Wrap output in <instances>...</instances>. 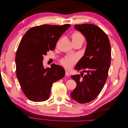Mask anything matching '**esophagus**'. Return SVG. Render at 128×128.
<instances>
[{
  "label": "esophagus",
  "instance_id": "obj_1",
  "mask_svg": "<svg viewBox=\"0 0 128 128\" xmlns=\"http://www.w3.org/2000/svg\"><path fill=\"white\" fill-rule=\"evenodd\" d=\"M65 75H66V76H69V74L68 71H66Z\"/></svg>",
  "mask_w": 128,
  "mask_h": 128
}]
</instances>
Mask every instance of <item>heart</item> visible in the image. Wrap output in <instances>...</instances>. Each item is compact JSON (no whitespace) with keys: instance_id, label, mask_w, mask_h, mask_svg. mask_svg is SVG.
<instances>
[{"instance_id":"heart-1","label":"heart","mask_w":128,"mask_h":128,"mask_svg":"<svg viewBox=\"0 0 128 128\" xmlns=\"http://www.w3.org/2000/svg\"><path fill=\"white\" fill-rule=\"evenodd\" d=\"M71 38L74 44H80L82 45L84 41V36L83 34L80 32H73L71 34ZM78 56H69L64 57L60 61V64L67 68H70L78 61Z\"/></svg>"}]
</instances>
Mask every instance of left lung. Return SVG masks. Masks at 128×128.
<instances>
[{
	"mask_svg": "<svg viewBox=\"0 0 128 128\" xmlns=\"http://www.w3.org/2000/svg\"><path fill=\"white\" fill-rule=\"evenodd\" d=\"M75 28L82 33L88 43L84 56L75 68L86 74L71 76L77 86L70 95L77 102L84 104L94 100L106 82L111 60L110 44L107 34L98 26L85 24H76Z\"/></svg>",
	"mask_w": 128,
	"mask_h": 128,
	"instance_id": "obj_1",
	"label": "left lung"
}]
</instances>
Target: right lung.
<instances>
[{
	"mask_svg": "<svg viewBox=\"0 0 128 128\" xmlns=\"http://www.w3.org/2000/svg\"><path fill=\"white\" fill-rule=\"evenodd\" d=\"M70 24H43L32 27L23 36L15 56L16 77L24 95L29 100H48L52 84L64 76L60 66L52 64L45 68L43 56L54 50L59 38Z\"/></svg>",
	"mask_w": 128,
	"mask_h": 128,
	"instance_id": "1",
	"label": "right lung"
}]
</instances>
